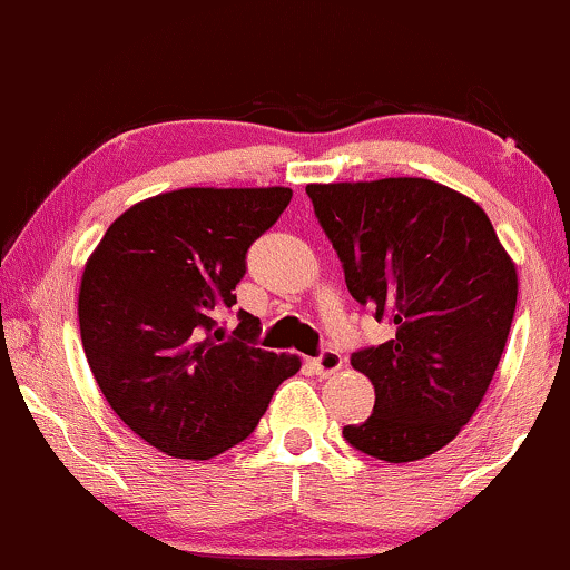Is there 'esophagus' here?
<instances>
[{"mask_svg":"<svg viewBox=\"0 0 570 570\" xmlns=\"http://www.w3.org/2000/svg\"><path fill=\"white\" fill-rule=\"evenodd\" d=\"M312 371L317 373V376H331V373L341 371V365H344V357L336 350H323L320 352V357L309 360Z\"/></svg>","mask_w":570,"mask_h":570,"instance_id":"obj_1","label":"esophagus"}]
</instances>
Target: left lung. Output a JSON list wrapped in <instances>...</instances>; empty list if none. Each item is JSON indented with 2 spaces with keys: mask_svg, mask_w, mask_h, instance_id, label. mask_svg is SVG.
Wrapping results in <instances>:
<instances>
[{
  "mask_svg": "<svg viewBox=\"0 0 570 570\" xmlns=\"http://www.w3.org/2000/svg\"><path fill=\"white\" fill-rule=\"evenodd\" d=\"M314 216L336 247L352 298L390 320L394 336L352 354L376 390L346 443L403 464L451 443L497 373L518 272L491 218L426 178L309 184Z\"/></svg>",
  "mask_w": 570,
  "mask_h": 570,
  "instance_id": "1",
  "label": "left lung"
}]
</instances>
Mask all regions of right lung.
I'll use <instances>...</instances> for the list:
<instances>
[{"label":"right lung","mask_w":570,"mask_h":570,"mask_svg":"<svg viewBox=\"0 0 570 570\" xmlns=\"http://www.w3.org/2000/svg\"><path fill=\"white\" fill-rule=\"evenodd\" d=\"M269 189H178L144 199L106 229L79 285V333L106 403L140 440L176 459H213L258 426L296 354L256 346L237 312L250 247L291 203Z\"/></svg>","instance_id":"right-lung-1"}]
</instances>
